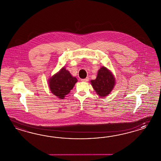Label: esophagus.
Returning a JSON list of instances; mask_svg holds the SVG:
<instances>
[{
	"label": "esophagus",
	"instance_id": "obj_1",
	"mask_svg": "<svg viewBox=\"0 0 161 161\" xmlns=\"http://www.w3.org/2000/svg\"><path fill=\"white\" fill-rule=\"evenodd\" d=\"M88 80H89V78H86L82 79H81V81H82V82H88Z\"/></svg>",
	"mask_w": 161,
	"mask_h": 161
}]
</instances>
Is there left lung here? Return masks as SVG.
<instances>
[{
  "label": "left lung",
  "instance_id": "obj_1",
  "mask_svg": "<svg viewBox=\"0 0 161 161\" xmlns=\"http://www.w3.org/2000/svg\"><path fill=\"white\" fill-rule=\"evenodd\" d=\"M90 82L96 93L103 97L111 93L115 86V79L111 70L102 66L98 70L96 79Z\"/></svg>",
  "mask_w": 161,
  "mask_h": 161
}]
</instances>
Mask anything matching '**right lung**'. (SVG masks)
Listing matches in <instances>:
<instances>
[{"label":"right lung","mask_w":161,"mask_h":161,"mask_svg":"<svg viewBox=\"0 0 161 161\" xmlns=\"http://www.w3.org/2000/svg\"><path fill=\"white\" fill-rule=\"evenodd\" d=\"M77 82L76 78L72 76L64 66L57 73L50 77L48 86L53 94L59 99H63L70 92Z\"/></svg>","instance_id":"add662e5"}]
</instances>
